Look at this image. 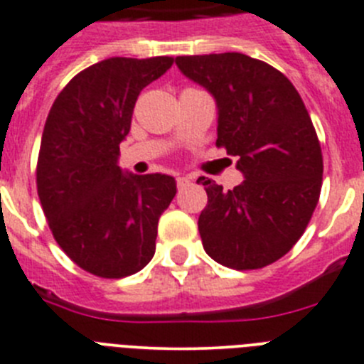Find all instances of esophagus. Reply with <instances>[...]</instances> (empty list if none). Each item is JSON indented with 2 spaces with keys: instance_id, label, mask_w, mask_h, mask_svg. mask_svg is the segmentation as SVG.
I'll return each instance as SVG.
<instances>
[{
  "instance_id": "1",
  "label": "esophagus",
  "mask_w": 364,
  "mask_h": 364,
  "mask_svg": "<svg viewBox=\"0 0 364 364\" xmlns=\"http://www.w3.org/2000/svg\"><path fill=\"white\" fill-rule=\"evenodd\" d=\"M190 185V179L188 178H178V188H183V186Z\"/></svg>"
}]
</instances>
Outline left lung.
<instances>
[{"label":"left lung","mask_w":364,"mask_h":364,"mask_svg":"<svg viewBox=\"0 0 364 364\" xmlns=\"http://www.w3.org/2000/svg\"><path fill=\"white\" fill-rule=\"evenodd\" d=\"M176 65L218 105V141L245 181L208 196L198 221L203 248L219 264L255 270L299 241L321 194L323 154L299 92L277 68L239 52L179 55Z\"/></svg>","instance_id":"left-lung-1"}]
</instances>
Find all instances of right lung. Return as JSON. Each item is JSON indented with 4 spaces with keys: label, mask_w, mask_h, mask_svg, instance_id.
<instances>
[{
    "label": "right lung",
    "mask_w": 364,
    "mask_h": 364,
    "mask_svg": "<svg viewBox=\"0 0 364 364\" xmlns=\"http://www.w3.org/2000/svg\"><path fill=\"white\" fill-rule=\"evenodd\" d=\"M172 63L168 55L103 60L72 77L48 112L39 201L61 250L97 277L119 279L149 264L176 196L172 176L123 174L117 165L137 96Z\"/></svg>",
    "instance_id": "obj_1"
}]
</instances>
